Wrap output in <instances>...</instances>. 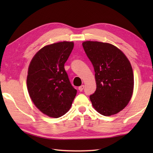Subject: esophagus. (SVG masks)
Segmentation results:
<instances>
[{
  "instance_id": "1",
  "label": "esophagus",
  "mask_w": 153,
  "mask_h": 153,
  "mask_svg": "<svg viewBox=\"0 0 153 153\" xmlns=\"http://www.w3.org/2000/svg\"><path fill=\"white\" fill-rule=\"evenodd\" d=\"M84 85H82V86H80L79 88H78V90H79L80 92H82L83 90H84Z\"/></svg>"
}]
</instances>
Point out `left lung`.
I'll return each instance as SVG.
<instances>
[{"mask_svg":"<svg viewBox=\"0 0 153 153\" xmlns=\"http://www.w3.org/2000/svg\"><path fill=\"white\" fill-rule=\"evenodd\" d=\"M83 48L92 63L97 89L90 96L92 105L105 116L117 113L130 100L134 90V74L128 59L109 43L86 41Z\"/></svg>","mask_w":153,"mask_h":153,"instance_id":"obj_1","label":"left lung"}]
</instances>
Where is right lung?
<instances>
[{
  "label": "right lung",
  "mask_w": 153,
  "mask_h": 153,
  "mask_svg": "<svg viewBox=\"0 0 153 153\" xmlns=\"http://www.w3.org/2000/svg\"><path fill=\"white\" fill-rule=\"evenodd\" d=\"M74 46L73 42L64 41L44 46L30 63L28 92L36 107L48 117L65 115L76 96L64 68Z\"/></svg>",
  "instance_id": "right-lung-1"
}]
</instances>
